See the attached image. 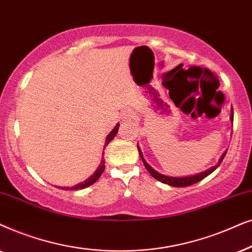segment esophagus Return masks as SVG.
Instances as JSON below:
<instances>
[{
  "label": "esophagus",
  "mask_w": 252,
  "mask_h": 252,
  "mask_svg": "<svg viewBox=\"0 0 252 252\" xmlns=\"http://www.w3.org/2000/svg\"><path fill=\"white\" fill-rule=\"evenodd\" d=\"M122 119L124 121H126V122H128V121H132L133 119H135V113L130 109L124 110V112L122 113Z\"/></svg>",
  "instance_id": "34e87169"
}]
</instances>
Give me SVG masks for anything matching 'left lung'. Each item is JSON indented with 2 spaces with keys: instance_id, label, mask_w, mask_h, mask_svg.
I'll use <instances>...</instances> for the list:
<instances>
[{
  "instance_id": "8db88e82",
  "label": "left lung",
  "mask_w": 252,
  "mask_h": 252,
  "mask_svg": "<svg viewBox=\"0 0 252 252\" xmlns=\"http://www.w3.org/2000/svg\"><path fill=\"white\" fill-rule=\"evenodd\" d=\"M233 109H231V114H230V121L233 122ZM137 149H138V152H139V156L142 158L143 162H144V166H145V168L147 169V172H149L151 175H152L154 179L160 181V182L165 183V184H168L170 187H176V188H183V187H189V186H192V184L199 182V181H202L203 179H205L206 176H209L211 173H213L214 170H216L218 167L220 166V163L222 162L224 156H226L227 151H224L222 156L218 161V163L216 166L213 167H210L209 169H206L205 172H202V173H198V174H194V175H190V176H182V177H175V176H168V175H163V174H160L159 172H157V170H154L152 167H151L149 163L146 162L145 159H144L143 157V153L142 151H140V147L138 146V144H137Z\"/></svg>"
}]
</instances>
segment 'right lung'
I'll use <instances>...</instances> for the list:
<instances>
[{"label":"right lung","mask_w":252,"mask_h":252,"mask_svg":"<svg viewBox=\"0 0 252 252\" xmlns=\"http://www.w3.org/2000/svg\"><path fill=\"white\" fill-rule=\"evenodd\" d=\"M119 126H120V124L117 123L115 126V128H114L112 131L108 133V136L106 137V143H105V146H103V149H106V146L108 145L110 140H112L114 137L116 136L117 131H119ZM103 154H105V152H102V156H103ZM103 170H105V159H103V157H102L101 161H100V165L98 167V169H96L94 174L90 176L89 179L84 181V182H80L78 184H76V186H73V187H59V188H60V189H62V190H82V189H85V188L92 186L93 183L98 181L99 177L101 176V174L103 173Z\"/></svg>","instance_id":"add662e5"}]
</instances>
